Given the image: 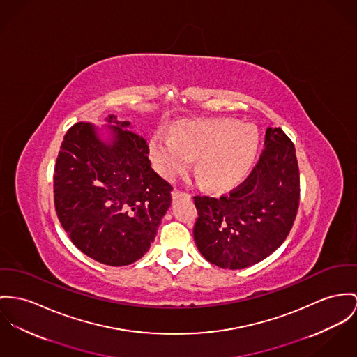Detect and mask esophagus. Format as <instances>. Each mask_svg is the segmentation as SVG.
Here are the masks:
<instances>
[{
  "instance_id": "esophagus-1",
  "label": "esophagus",
  "mask_w": 357,
  "mask_h": 357,
  "mask_svg": "<svg viewBox=\"0 0 357 357\" xmlns=\"http://www.w3.org/2000/svg\"><path fill=\"white\" fill-rule=\"evenodd\" d=\"M171 194H172V198H178V197H182V195H189L188 192H182V190H178V189H174Z\"/></svg>"
}]
</instances>
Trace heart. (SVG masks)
Listing matches in <instances>:
<instances>
[{"label":"heart","instance_id":"obj_1","mask_svg":"<svg viewBox=\"0 0 357 357\" xmlns=\"http://www.w3.org/2000/svg\"><path fill=\"white\" fill-rule=\"evenodd\" d=\"M259 136L254 125L231 119L179 122L172 137L156 135L149 155L159 172L174 179L197 159V172L213 189H228L242 182L255 162Z\"/></svg>","mask_w":357,"mask_h":357}]
</instances>
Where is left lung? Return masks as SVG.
<instances>
[{
    "instance_id": "left-lung-1",
    "label": "left lung",
    "mask_w": 357,
    "mask_h": 357,
    "mask_svg": "<svg viewBox=\"0 0 357 357\" xmlns=\"http://www.w3.org/2000/svg\"><path fill=\"white\" fill-rule=\"evenodd\" d=\"M299 199L295 145L281 128H268L265 149L241 185L220 197H194L195 245L205 259L224 269L258 264L287 239Z\"/></svg>"
}]
</instances>
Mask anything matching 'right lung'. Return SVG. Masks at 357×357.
<instances>
[{
	"label": "right lung",
	"instance_id": "obj_1",
	"mask_svg": "<svg viewBox=\"0 0 357 357\" xmlns=\"http://www.w3.org/2000/svg\"><path fill=\"white\" fill-rule=\"evenodd\" d=\"M115 142L105 145L89 123L65 135L54 168L56 216L73 245L92 259L125 266L153 242L171 205L172 186L151 167L146 139L107 118Z\"/></svg>",
	"mask_w": 357,
	"mask_h": 357
}]
</instances>
